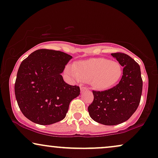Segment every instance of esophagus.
Listing matches in <instances>:
<instances>
[{"mask_svg": "<svg viewBox=\"0 0 158 158\" xmlns=\"http://www.w3.org/2000/svg\"><path fill=\"white\" fill-rule=\"evenodd\" d=\"M87 89H88V88H86L85 86H83V85H82V86H81V91H86Z\"/></svg>", "mask_w": 158, "mask_h": 158, "instance_id": "1", "label": "esophagus"}]
</instances>
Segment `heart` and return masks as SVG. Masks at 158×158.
<instances>
[{
  "instance_id": "b5f03b06",
  "label": "heart",
  "mask_w": 158,
  "mask_h": 158,
  "mask_svg": "<svg viewBox=\"0 0 158 158\" xmlns=\"http://www.w3.org/2000/svg\"><path fill=\"white\" fill-rule=\"evenodd\" d=\"M69 72L80 81L90 82L94 89L105 90L119 81L123 69L118 61L97 58L79 61L75 65V69L71 68Z\"/></svg>"
}]
</instances>
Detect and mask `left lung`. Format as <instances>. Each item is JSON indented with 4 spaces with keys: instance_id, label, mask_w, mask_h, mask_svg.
Wrapping results in <instances>:
<instances>
[{
    "instance_id": "left-lung-1",
    "label": "left lung",
    "mask_w": 158,
    "mask_h": 158,
    "mask_svg": "<svg viewBox=\"0 0 158 158\" xmlns=\"http://www.w3.org/2000/svg\"><path fill=\"white\" fill-rule=\"evenodd\" d=\"M122 67L123 75L115 86L93 91L94 100L88 107L94 120L106 126L122 123L131 117L140 103L143 82L138 63L123 53L111 54Z\"/></svg>"
}]
</instances>
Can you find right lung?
Segmentation results:
<instances>
[{"instance_id":"1","label":"right lung","mask_w":158,"mask_h":158,"mask_svg":"<svg viewBox=\"0 0 158 158\" xmlns=\"http://www.w3.org/2000/svg\"><path fill=\"white\" fill-rule=\"evenodd\" d=\"M73 58L60 51L38 49L24 59L14 85L16 99L22 114L39 125L63 120L80 87L65 83L61 73Z\"/></svg>"}]
</instances>
